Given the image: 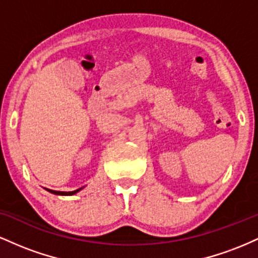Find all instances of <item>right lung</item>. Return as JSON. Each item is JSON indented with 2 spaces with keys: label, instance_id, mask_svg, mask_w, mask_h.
Instances as JSON below:
<instances>
[{
  "label": "right lung",
  "instance_id": "1",
  "mask_svg": "<svg viewBox=\"0 0 258 258\" xmlns=\"http://www.w3.org/2000/svg\"><path fill=\"white\" fill-rule=\"evenodd\" d=\"M84 188L85 186H82V188H79V189H76V190H73V191H57V190H52V189H47V188H46V190L49 191V193L54 194V195H74V194L79 193V191Z\"/></svg>",
  "mask_w": 258,
  "mask_h": 258
}]
</instances>
